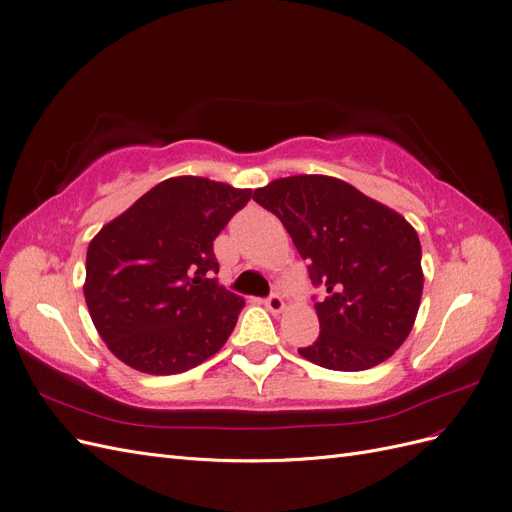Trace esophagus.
Segmentation results:
<instances>
[{
	"instance_id": "34e87169",
	"label": "esophagus",
	"mask_w": 512,
	"mask_h": 512,
	"mask_svg": "<svg viewBox=\"0 0 512 512\" xmlns=\"http://www.w3.org/2000/svg\"><path fill=\"white\" fill-rule=\"evenodd\" d=\"M265 305H267L269 312H273V314H282L284 307H286V303H284L280 294H271V297L265 301Z\"/></svg>"
}]
</instances>
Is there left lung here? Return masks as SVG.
Masks as SVG:
<instances>
[{"mask_svg":"<svg viewBox=\"0 0 512 512\" xmlns=\"http://www.w3.org/2000/svg\"><path fill=\"white\" fill-rule=\"evenodd\" d=\"M282 220L309 277L320 335L303 359L335 371L376 367L406 342L423 294L421 241L412 224L354 185L327 175L275 179L254 192Z\"/></svg>","mask_w":512,"mask_h":512,"instance_id":"left-lung-1","label":"left lung"}]
</instances>
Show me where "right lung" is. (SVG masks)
<instances>
[{"instance_id":"obj_1","label":"right lung","mask_w":512,"mask_h":512,"mask_svg":"<svg viewBox=\"0 0 512 512\" xmlns=\"http://www.w3.org/2000/svg\"><path fill=\"white\" fill-rule=\"evenodd\" d=\"M250 198L228 183L170 177L91 239L85 301L121 363L170 376L226 344L245 301L207 273H218L215 237Z\"/></svg>"}]
</instances>
